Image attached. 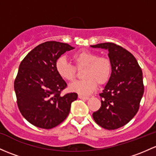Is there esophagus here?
I'll return each mask as SVG.
<instances>
[{
  "mask_svg": "<svg viewBox=\"0 0 156 156\" xmlns=\"http://www.w3.org/2000/svg\"><path fill=\"white\" fill-rule=\"evenodd\" d=\"M78 98H79L80 99H83V100H87L90 99L89 96H82V95H79V96H78Z\"/></svg>",
  "mask_w": 156,
  "mask_h": 156,
  "instance_id": "obj_1",
  "label": "esophagus"
}]
</instances>
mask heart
Instances as JSON below:
<instances>
[{
    "label": "heart",
    "instance_id": "1",
    "mask_svg": "<svg viewBox=\"0 0 156 156\" xmlns=\"http://www.w3.org/2000/svg\"><path fill=\"white\" fill-rule=\"evenodd\" d=\"M73 60L78 69L84 68L83 79L76 81L69 86L72 91L81 95L93 93L99 84H104L109 80L112 72V63L107 57L99 56L95 52L81 51L73 55ZM57 74L67 81H73L76 75L75 66L64 57L57 58L55 63Z\"/></svg>",
    "mask_w": 156,
    "mask_h": 156
}]
</instances>
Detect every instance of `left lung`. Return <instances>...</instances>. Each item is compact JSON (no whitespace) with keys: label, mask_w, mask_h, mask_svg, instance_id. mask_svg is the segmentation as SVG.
Returning a JSON list of instances; mask_svg holds the SVG:
<instances>
[{"label":"left lung","mask_w":156,"mask_h":156,"mask_svg":"<svg viewBox=\"0 0 156 156\" xmlns=\"http://www.w3.org/2000/svg\"><path fill=\"white\" fill-rule=\"evenodd\" d=\"M93 48L108 50L112 73L105 89L99 94L101 107L93 114L101 127L114 130L127 124L138 111L143 96V73L132 54L120 45L105 42Z\"/></svg>","instance_id":"left-lung-1"}]
</instances>
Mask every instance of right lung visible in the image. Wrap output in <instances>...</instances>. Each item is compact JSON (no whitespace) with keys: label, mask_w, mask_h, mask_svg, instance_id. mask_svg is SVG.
Returning <instances> with one entry per match:
<instances>
[{"label":"right lung","mask_w":156,"mask_h":156,"mask_svg":"<svg viewBox=\"0 0 156 156\" xmlns=\"http://www.w3.org/2000/svg\"><path fill=\"white\" fill-rule=\"evenodd\" d=\"M74 48L67 43L48 41L30 51L21 62L14 89L19 111L32 125L52 129L69 115L78 94L60 95L67 84L57 74L55 63L66 51Z\"/></svg>","instance_id":"obj_1"}]
</instances>
